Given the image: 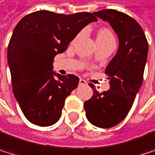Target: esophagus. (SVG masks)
Returning <instances> with one entry per match:
<instances>
[{"label":"esophagus","mask_w":155,"mask_h":155,"mask_svg":"<svg viewBox=\"0 0 155 155\" xmlns=\"http://www.w3.org/2000/svg\"><path fill=\"white\" fill-rule=\"evenodd\" d=\"M87 83V81L85 80V79H83V78H80L79 79V85H83V86H86Z\"/></svg>","instance_id":"34e87169"}]
</instances>
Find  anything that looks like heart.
Masks as SVG:
<instances>
[{"label": "heart", "instance_id": "heart-1", "mask_svg": "<svg viewBox=\"0 0 155 155\" xmlns=\"http://www.w3.org/2000/svg\"><path fill=\"white\" fill-rule=\"evenodd\" d=\"M111 40H115L114 36L111 33V31L106 28H102L100 30H98L97 33V42L100 43V42H107V41H111Z\"/></svg>", "mask_w": 155, "mask_h": 155}]
</instances>
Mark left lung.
<instances>
[{
    "label": "left lung",
    "instance_id": "obj_1",
    "mask_svg": "<svg viewBox=\"0 0 155 155\" xmlns=\"http://www.w3.org/2000/svg\"><path fill=\"white\" fill-rule=\"evenodd\" d=\"M94 14L109 22L116 33L119 46L105 73L110 87L99 93L95 86L93 97L84 103L87 120L95 126L110 128L129 113L142 86L148 55V42L139 23L116 10H103Z\"/></svg>",
    "mask_w": 155,
    "mask_h": 155
}]
</instances>
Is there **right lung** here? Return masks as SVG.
<instances>
[{"label":"right lung","instance_id":"add662e5","mask_svg":"<svg viewBox=\"0 0 155 155\" xmlns=\"http://www.w3.org/2000/svg\"><path fill=\"white\" fill-rule=\"evenodd\" d=\"M97 21L89 12L71 15L38 11L16 25L8 46L7 59L14 97L25 117L39 126L58 121L68 96L79 78L53 71V59L87 24ZM57 76V78H55Z\"/></svg>","mask_w":155,"mask_h":155}]
</instances>
